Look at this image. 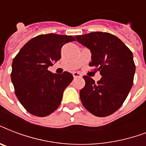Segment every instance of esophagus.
Returning <instances> with one entry per match:
<instances>
[{
	"label": "esophagus",
	"mask_w": 146,
	"mask_h": 146,
	"mask_svg": "<svg viewBox=\"0 0 146 146\" xmlns=\"http://www.w3.org/2000/svg\"><path fill=\"white\" fill-rule=\"evenodd\" d=\"M73 76L74 78H79V77H81V76H82V75H81L80 73H78V72H75V73H73Z\"/></svg>",
	"instance_id": "obj_1"
}]
</instances>
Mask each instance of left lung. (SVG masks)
<instances>
[{
	"label": "left lung",
	"mask_w": 146,
	"mask_h": 146,
	"mask_svg": "<svg viewBox=\"0 0 146 146\" xmlns=\"http://www.w3.org/2000/svg\"><path fill=\"white\" fill-rule=\"evenodd\" d=\"M76 39L90 50L89 65L102 76L97 83L83 76L86 84L80 92L81 102L94 115L108 116L121 107L133 84L135 65L132 51L117 36L106 32L78 35Z\"/></svg>",
	"instance_id": "left-lung-1"
}]
</instances>
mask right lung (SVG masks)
I'll return each instance as SVG.
<instances>
[{
    "label": "right lung",
    "mask_w": 146,
    "mask_h": 146,
    "mask_svg": "<svg viewBox=\"0 0 146 146\" xmlns=\"http://www.w3.org/2000/svg\"><path fill=\"white\" fill-rule=\"evenodd\" d=\"M75 40L67 35H39L29 40L14 58L11 76L15 94L32 115L44 117L59 107L63 91L73 76L68 72L54 74L48 67L61 58L62 46Z\"/></svg>",
    "instance_id": "right-lung-1"
}]
</instances>
